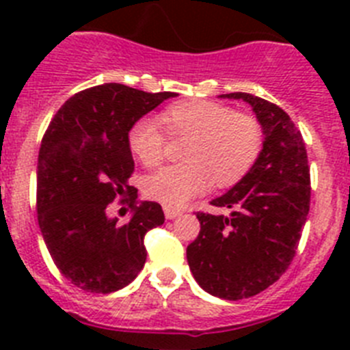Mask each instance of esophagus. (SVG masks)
I'll return each instance as SVG.
<instances>
[{"label":"esophagus","instance_id":"obj_1","mask_svg":"<svg viewBox=\"0 0 350 350\" xmlns=\"http://www.w3.org/2000/svg\"><path fill=\"white\" fill-rule=\"evenodd\" d=\"M165 215H166V219H175V217H178V215H182V212H180V210L168 208V206H166V208H165Z\"/></svg>","mask_w":350,"mask_h":350}]
</instances>
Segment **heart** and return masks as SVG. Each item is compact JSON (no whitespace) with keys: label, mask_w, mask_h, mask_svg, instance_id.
I'll use <instances>...</instances> for the list:
<instances>
[{"label":"heart","mask_w":350,"mask_h":350,"mask_svg":"<svg viewBox=\"0 0 350 350\" xmlns=\"http://www.w3.org/2000/svg\"><path fill=\"white\" fill-rule=\"evenodd\" d=\"M157 120L172 140L187 142L180 154L185 165L161 170L145 182V194L168 208L184 206L208 185L230 189L261 154L259 120L215 101H178L166 107ZM159 124L142 117L128 131L131 152L147 168L159 166L166 157V137Z\"/></svg>","instance_id":"1"}]
</instances>
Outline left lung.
<instances>
[{
	"instance_id": "8db88e82",
	"label": "left lung",
	"mask_w": 350,
	"mask_h": 350,
	"mask_svg": "<svg viewBox=\"0 0 350 350\" xmlns=\"http://www.w3.org/2000/svg\"><path fill=\"white\" fill-rule=\"evenodd\" d=\"M221 98L252 107L265 142L258 161L213 206L230 215L198 212L200 234L187 245V262L206 293L222 299L250 298L289 268L310 210V166L301 133L282 108L230 92Z\"/></svg>"
}]
</instances>
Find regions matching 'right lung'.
Returning a JSON list of instances; mask_svg holds the SVG:
<instances>
[{"instance_id": "right-lung-1", "label": "right lung", "mask_w": 350, "mask_h": 350, "mask_svg": "<svg viewBox=\"0 0 350 350\" xmlns=\"http://www.w3.org/2000/svg\"><path fill=\"white\" fill-rule=\"evenodd\" d=\"M175 92H144L103 83L77 92L42 138L36 212L55 267L80 289L108 295L137 279L147 259L144 238L165 222L159 203H138L128 184L135 161L128 131ZM120 197L133 215L126 225L106 215Z\"/></svg>"}]
</instances>
